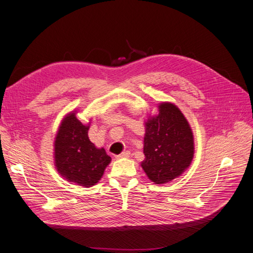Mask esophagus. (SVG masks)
Wrapping results in <instances>:
<instances>
[{"label":"esophagus","instance_id":"34e87169","mask_svg":"<svg viewBox=\"0 0 253 253\" xmlns=\"http://www.w3.org/2000/svg\"><path fill=\"white\" fill-rule=\"evenodd\" d=\"M129 155H131V153H129L128 151H126V152H122L121 154L116 155L115 157H116L117 159H120V158H127V157H129Z\"/></svg>","mask_w":253,"mask_h":253}]
</instances>
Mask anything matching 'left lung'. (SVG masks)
Here are the masks:
<instances>
[{
  "label": "left lung",
  "instance_id": "obj_1",
  "mask_svg": "<svg viewBox=\"0 0 253 253\" xmlns=\"http://www.w3.org/2000/svg\"><path fill=\"white\" fill-rule=\"evenodd\" d=\"M159 113L145 122L141 167L155 183L171 181L185 171L194 154L193 134L177 106L165 102Z\"/></svg>",
  "mask_w": 253,
  "mask_h": 253
}]
</instances>
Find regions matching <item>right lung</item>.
I'll use <instances>...</instances> for the list:
<instances>
[{"instance_id": "obj_1", "label": "right lung", "mask_w": 253, "mask_h": 253, "mask_svg": "<svg viewBox=\"0 0 253 253\" xmlns=\"http://www.w3.org/2000/svg\"><path fill=\"white\" fill-rule=\"evenodd\" d=\"M88 128L72 113L63 119L55 140L57 170L68 181L84 187L97 183L111 163L105 150L89 140Z\"/></svg>"}]
</instances>
